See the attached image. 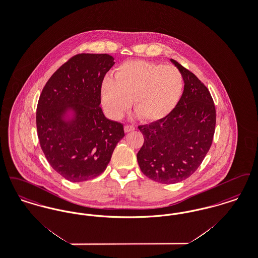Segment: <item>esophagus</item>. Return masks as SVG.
<instances>
[{"instance_id": "1", "label": "esophagus", "mask_w": 258, "mask_h": 258, "mask_svg": "<svg viewBox=\"0 0 258 258\" xmlns=\"http://www.w3.org/2000/svg\"><path fill=\"white\" fill-rule=\"evenodd\" d=\"M123 130H124L125 133H130V132L135 131V125H133V124H125L124 127H123Z\"/></svg>"}]
</instances>
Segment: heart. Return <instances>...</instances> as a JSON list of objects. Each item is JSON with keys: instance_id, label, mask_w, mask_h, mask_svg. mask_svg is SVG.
Returning <instances> with one entry per match:
<instances>
[{"instance_id": "obj_1", "label": "heart", "mask_w": 258, "mask_h": 258, "mask_svg": "<svg viewBox=\"0 0 258 258\" xmlns=\"http://www.w3.org/2000/svg\"><path fill=\"white\" fill-rule=\"evenodd\" d=\"M183 76L172 66L154 61H125L105 78L100 88L101 102L113 119H120L131 106L142 121L164 119L182 96Z\"/></svg>"}]
</instances>
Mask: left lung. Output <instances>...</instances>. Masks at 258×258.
Returning <instances> with one entry per match:
<instances>
[{
    "label": "left lung",
    "mask_w": 258,
    "mask_h": 258,
    "mask_svg": "<svg viewBox=\"0 0 258 258\" xmlns=\"http://www.w3.org/2000/svg\"><path fill=\"white\" fill-rule=\"evenodd\" d=\"M184 79V92L164 119L139 125L144 143L137 153L142 173L161 184H175L197 171L212 145L216 108L207 87L171 59Z\"/></svg>",
    "instance_id": "8db88e82"
}]
</instances>
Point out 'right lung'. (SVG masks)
I'll return each instance as SVG.
<instances>
[{"label": "right lung", "instance_id": "1", "mask_svg": "<svg viewBox=\"0 0 258 258\" xmlns=\"http://www.w3.org/2000/svg\"><path fill=\"white\" fill-rule=\"evenodd\" d=\"M114 63L108 54H77L52 74L39 96L40 147L51 167L71 182L100 175L124 136L123 123L106 119L99 106L103 78ZM68 108L76 119L66 123L61 116Z\"/></svg>", "mask_w": 258, "mask_h": 258}]
</instances>
